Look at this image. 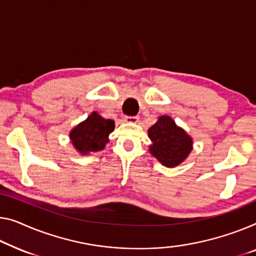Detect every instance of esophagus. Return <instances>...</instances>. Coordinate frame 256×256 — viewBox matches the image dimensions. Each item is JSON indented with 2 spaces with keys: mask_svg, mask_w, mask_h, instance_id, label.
Listing matches in <instances>:
<instances>
[{
  "mask_svg": "<svg viewBox=\"0 0 256 256\" xmlns=\"http://www.w3.org/2000/svg\"><path fill=\"white\" fill-rule=\"evenodd\" d=\"M125 120L128 122V123H138L139 116H126L125 117Z\"/></svg>",
  "mask_w": 256,
  "mask_h": 256,
  "instance_id": "esophagus-1",
  "label": "esophagus"
}]
</instances>
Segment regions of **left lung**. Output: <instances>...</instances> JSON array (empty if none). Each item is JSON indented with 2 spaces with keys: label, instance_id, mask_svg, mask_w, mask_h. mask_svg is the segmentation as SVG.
Returning a JSON list of instances; mask_svg holds the SVG:
<instances>
[{
  "label": "left lung",
  "instance_id": "left-lung-1",
  "mask_svg": "<svg viewBox=\"0 0 256 256\" xmlns=\"http://www.w3.org/2000/svg\"><path fill=\"white\" fill-rule=\"evenodd\" d=\"M148 136L152 142L150 152L166 166L180 164L192 150V138L169 116L160 117L148 130Z\"/></svg>",
  "mask_w": 256,
  "mask_h": 256
}]
</instances>
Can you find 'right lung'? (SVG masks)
<instances>
[{"instance_id": "obj_1", "label": "right lung", "mask_w": 256, "mask_h": 256, "mask_svg": "<svg viewBox=\"0 0 256 256\" xmlns=\"http://www.w3.org/2000/svg\"><path fill=\"white\" fill-rule=\"evenodd\" d=\"M115 128V122L104 120L93 112L82 123L77 125L70 133L74 146L82 154L104 150L108 142V136Z\"/></svg>"}]
</instances>
